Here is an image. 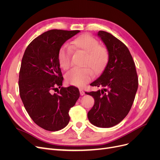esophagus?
Returning <instances> with one entry per match:
<instances>
[{
  "label": "esophagus",
  "mask_w": 160,
  "mask_h": 160,
  "mask_svg": "<svg viewBox=\"0 0 160 160\" xmlns=\"http://www.w3.org/2000/svg\"><path fill=\"white\" fill-rule=\"evenodd\" d=\"M79 92H80V95H85V92H84V91L83 89H79Z\"/></svg>",
  "instance_id": "34e87169"
}]
</instances>
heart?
Segmentation results:
<instances>
[{
	"label": "heart",
	"mask_w": 160,
	"mask_h": 160,
	"mask_svg": "<svg viewBox=\"0 0 160 160\" xmlns=\"http://www.w3.org/2000/svg\"><path fill=\"white\" fill-rule=\"evenodd\" d=\"M72 44L77 49L87 53L85 65L88 67L71 69L66 74L65 79L67 83L71 85L83 87L91 80L93 71L95 74L103 71L108 62L109 54L107 49L99 46V41L89 35H83L76 38ZM71 52L70 48L65 45L58 52V62L62 69H69Z\"/></svg>",
	"instance_id": "1"
}]
</instances>
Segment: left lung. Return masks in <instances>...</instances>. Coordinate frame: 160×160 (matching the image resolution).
<instances>
[{"label": "left lung", "instance_id": "1", "mask_svg": "<svg viewBox=\"0 0 160 160\" xmlns=\"http://www.w3.org/2000/svg\"><path fill=\"white\" fill-rule=\"evenodd\" d=\"M97 35L107 48L109 59L101 75L90 84L101 89L85 93L95 100L88 117L95 126L107 128L118 124L128 114L138 90V78L128 47L108 32L99 31Z\"/></svg>", "mask_w": 160, "mask_h": 160}]
</instances>
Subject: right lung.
<instances>
[{"mask_svg": "<svg viewBox=\"0 0 160 160\" xmlns=\"http://www.w3.org/2000/svg\"><path fill=\"white\" fill-rule=\"evenodd\" d=\"M80 31H48L35 38L26 49L19 72L18 87L24 106L38 126L51 132L68 125L69 111L79 98L74 86L61 87L63 77L58 62L60 48ZM58 86L57 94H52Z\"/></svg>", "mask_w": 160, "mask_h": 160, "instance_id": "1", "label": "right lung"}]
</instances>
